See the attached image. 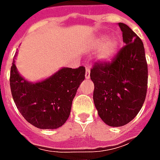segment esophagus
I'll list each match as a JSON object with an SVG mask.
<instances>
[{"instance_id": "esophagus-1", "label": "esophagus", "mask_w": 160, "mask_h": 160, "mask_svg": "<svg viewBox=\"0 0 160 160\" xmlns=\"http://www.w3.org/2000/svg\"><path fill=\"white\" fill-rule=\"evenodd\" d=\"M85 77H86V79H87V80H89V79H90V68H87Z\"/></svg>"}]
</instances>
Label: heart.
I'll return each instance as SVG.
<instances>
[{
  "instance_id": "heart-1",
  "label": "heart",
  "mask_w": 160,
  "mask_h": 160,
  "mask_svg": "<svg viewBox=\"0 0 160 160\" xmlns=\"http://www.w3.org/2000/svg\"><path fill=\"white\" fill-rule=\"evenodd\" d=\"M118 46L119 41L117 38L111 37L107 38L106 35H101L94 40L92 49H98L101 47L98 52V58L102 61H109L114 56Z\"/></svg>"
}]
</instances>
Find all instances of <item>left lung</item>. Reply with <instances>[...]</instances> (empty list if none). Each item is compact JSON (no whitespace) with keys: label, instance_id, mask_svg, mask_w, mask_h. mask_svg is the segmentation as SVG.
Returning <instances> with one entry per match:
<instances>
[{"label":"left lung","instance_id":"left-lung-1","mask_svg":"<svg viewBox=\"0 0 160 160\" xmlns=\"http://www.w3.org/2000/svg\"><path fill=\"white\" fill-rule=\"evenodd\" d=\"M126 44L111 62H97L91 69L93 101L104 123L121 127L133 120L144 104L148 90V63L141 38L118 23Z\"/></svg>","mask_w":160,"mask_h":160}]
</instances>
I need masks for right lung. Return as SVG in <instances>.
<instances>
[{
	"mask_svg": "<svg viewBox=\"0 0 160 160\" xmlns=\"http://www.w3.org/2000/svg\"><path fill=\"white\" fill-rule=\"evenodd\" d=\"M85 73L84 67L62 68L45 80L32 83L19 74L13 59L10 73L12 98L28 122L41 129H55L62 126L69 117L73 98L85 80Z\"/></svg>",
	"mask_w": 160,
	"mask_h": 160,
	"instance_id": "add662e5",
	"label": "right lung"
}]
</instances>
